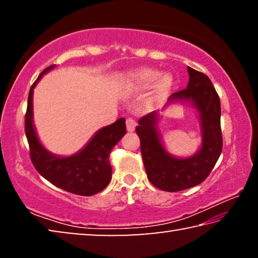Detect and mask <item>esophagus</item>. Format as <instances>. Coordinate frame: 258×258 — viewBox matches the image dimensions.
<instances>
[{"label":"esophagus","mask_w":258,"mask_h":258,"mask_svg":"<svg viewBox=\"0 0 258 258\" xmlns=\"http://www.w3.org/2000/svg\"><path fill=\"white\" fill-rule=\"evenodd\" d=\"M135 126H137V121H135L133 118L126 119V128H127L128 132H133L135 130Z\"/></svg>","instance_id":"esophagus-1"}]
</instances>
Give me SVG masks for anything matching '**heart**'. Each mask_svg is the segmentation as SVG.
<instances>
[{
	"label": "heart",
	"mask_w": 258,
	"mask_h": 258,
	"mask_svg": "<svg viewBox=\"0 0 258 258\" xmlns=\"http://www.w3.org/2000/svg\"><path fill=\"white\" fill-rule=\"evenodd\" d=\"M174 86L172 74L152 68H139L131 72L126 80V89L133 93H142L152 89L149 103L156 104L167 97Z\"/></svg>",
	"instance_id": "b5f03b06"
}]
</instances>
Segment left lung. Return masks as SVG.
<instances>
[{"mask_svg": "<svg viewBox=\"0 0 258 258\" xmlns=\"http://www.w3.org/2000/svg\"><path fill=\"white\" fill-rule=\"evenodd\" d=\"M189 83L185 90L173 93L165 108L172 103L191 104L198 111L202 146L195 155L177 158L165 149L158 130L159 113L143 116L135 127L141 143V154L148 180L168 192L189 189L204 182L222 152L221 102L215 87L205 74L187 67Z\"/></svg>", "mask_w": 258, "mask_h": 258, "instance_id": "left-lung-1", "label": "left lung"}]
</instances>
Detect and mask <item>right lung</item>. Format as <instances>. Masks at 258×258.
Wrapping results in <instances>:
<instances>
[{
  "mask_svg": "<svg viewBox=\"0 0 258 258\" xmlns=\"http://www.w3.org/2000/svg\"><path fill=\"white\" fill-rule=\"evenodd\" d=\"M55 67H47L41 73L28 94L25 132L35 168L52 184L80 196H93L102 191L111 180L109 155L126 134L125 118L100 128L86 146L72 156H58L45 149L36 134L33 120V93L43 75Z\"/></svg>",
  "mask_w": 258,
  "mask_h": 258,
  "instance_id": "right-lung-1",
  "label": "right lung"
}]
</instances>
